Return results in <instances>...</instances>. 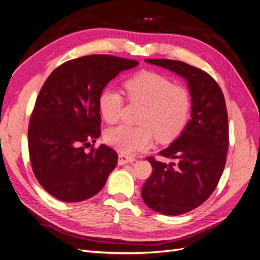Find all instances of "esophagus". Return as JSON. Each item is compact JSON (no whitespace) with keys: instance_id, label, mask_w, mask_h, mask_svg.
Wrapping results in <instances>:
<instances>
[{"instance_id":"1","label":"esophagus","mask_w":260,"mask_h":260,"mask_svg":"<svg viewBox=\"0 0 260 260\" xmlns=\"http://www.w3.org/2000/svg\"><path fill=\"white\" fill-rule=\"evenodd\" d=\"M136 161V158L134 155H130V154H125V153H120L119 154V160H118V164L120 166L125 165V164H129V162H134Z\"/></svg>"}]
</instances>
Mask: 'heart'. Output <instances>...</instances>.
Segmentation results:
<instances>
[{"label":"heart","mask_w":260,"mask_h":260,"mask_svg":"<svg viewBox=\"0 0 260 260\" xmlns=\"http://www.w3.org/2000/svg\"><path fill=\"white\" fill-rule=\"evenodd\" d=\"M124 91L130 102L143 105L140 125L120 124L108 129L105 140L122 153H135L153 142L154 134L160 140H170L186 126L191 112V95L187 88L154 71H141L126 79ZM123 96L112 86L99 94L98 106L103 120L114 123L123 108Z\"/></svg>","instance_id":"heart-1"}]
</instances>
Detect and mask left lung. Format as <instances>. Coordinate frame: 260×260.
<instances>
[{
    "instance_id": "left-lung-1",
    "label": "left lung",
    "mask_w": 260,
    "mask_h": 260,
    "mask_svg": "<svg viewBox=\"0 0 260 260\" xmlns=\"http://www.w3.org/2000/svg\"><path fill=\"white\" fill-rule=\"evenodd\" d=\"M146 62L186 79L191 95V119L180 137L159 152L176 159L177 165L148 157L152 174L141 190L149 208L167 216L182 215L204 204L222 175L229 146L226 101L220 86L198 68L169 59Z\"/></svg>"
}]
</instances>
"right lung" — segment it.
<instances>
[{
    "label": "right lung",
    "mask_w": 260,
    "mask_h": 260,
    "mask_svg": "<svg viewBox=\"0 0 260 260\" xmlns=\"http://www.w3.org/2000/svg\"><path fill=\"white\" fill-rule=\"evenodd\" d=\"M138 61L92 54L67 61L40 90L27 130L33 174L44 190L66 203L93 197L106 184L118 154L101 145L100 92L121 71Z\"/></svg>",
    "instance_id": "add662e5"
}]
</instances>
